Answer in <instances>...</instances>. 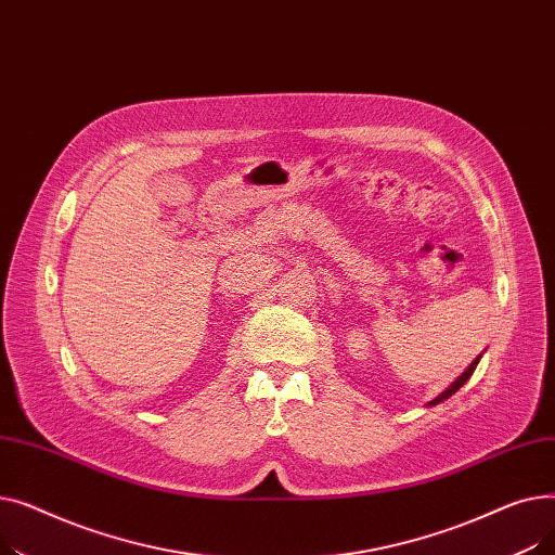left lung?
I'll return each instance as SVG.
<instances>
[{"mask_svg":"<svg viewBox=\"0 0 555 555\" xmlns=\"http://www.w3.org/2000/svg\"><path fill=\"white\" fill-rule=\"evenodd\" d=\"M479 360H481V356H477V358L473 360V364H470L468 369H465V371H463V373H461V375L456 377V380H454V383H452V385H450V387H448L446 391H441V393H439V396H436L434 400H429V402H427V406H434V404H439V402L448 400V398H450L452 393H456V391H459V389H461V387H463L465 383H468V380H470V375L475 373V369H477Z\"/></svg>","mask_w":555,"mask_h":555,"instance_id":"1","label":"left lung"}]
</instances>
